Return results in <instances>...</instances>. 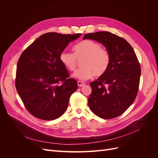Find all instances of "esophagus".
<instances>
[{"label":"esophagus","mask_w":158,"mask_h":158,"mask_svg":"<svg viewBox=\"0 0 158 158\" xmlns=\"http://www.w3.org/2000/svg\"><path fill=\"white\" fill-rule=\"evenodd\" d=\"M78 85L79 87H82L85 85V83L83 82H81V81H78Z\"/></svg>","instance_id":"1"}]
</instances>
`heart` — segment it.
<instances>
[{"label": "heart", "instance_id": "heart-1", "mask_svg": "<svg viewBox=\"0 0 158 158\" xmlns=\"http://www.w3.org/2000/svg\"><path fill=\"white\" fill-rule=\"evenodd\" d=\"M74 55L63 51L60 55V60L69 71L76 69L78 60H82V68L73 74V77L85 80L93 76H100L107 71L110 64V55L105 49L101 48L98 43L92 40H84L73 48Z\"/></svg>", "mask_w": 158, "mask_h": 158}]
</instances>
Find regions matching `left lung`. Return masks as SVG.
<instances>
[{
	"label": "left lung",
	"instance_id": "8db88e82",
	"mask_svg": "<svg viewBox=\"0 0 158 158\" xmlns=\"http://www.w3.org/2000/svg\"><path fill=\"white\" fill-rule=\"evenodd\" d=\"M85 39L102 44L110 55L107 71L90 83L89 107L100 118L118 117L135 101L139 87L141 69L135 51L125 40L109 31L87 33Z\"/></svg>",
	"mask_w": 158,
	"mask_h": 158
}]
</instances>
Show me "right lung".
Wrapping results in <instances>:
<instances>
[{
	"instance_id": "1",
	"label": "right lung",
	"mask_w": 158,
	"mask_h": 158,
	"mask_svg": "<svg viewBox=\"0 0 158 158\" xmlns=\"http://www.w3.org/2000/svg\"><path fill=\"white\" fill-rule=\"evenodd\" d=\"M80 35L47 33L22 53L17 64L16 88L32 115L43 120H54L67 109L78 84L69 78L60 55L70 42Z\"/></svg>"
}]
</instances>
